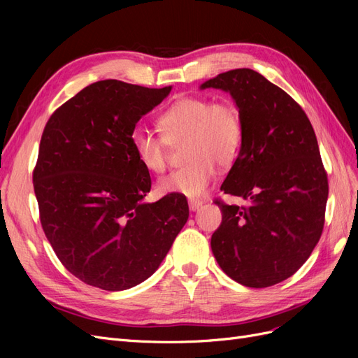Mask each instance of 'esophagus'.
<instances>
[{"label": "esophagus", "mask_w": 358, "mask_h": 358, "mask_svg": "<svg viewBox=\"0 0 358 358\" xmlns=\"http://www.w3.org/2000/svg\"><path fill=\"white\" fill-rule=\"evenodd\" d=\"M188 204H189V210L191 212H196V210H199L201 208L203 201L201 200H189Z\"/></svg>", "instance_id": "obj_1"}]
</instances>
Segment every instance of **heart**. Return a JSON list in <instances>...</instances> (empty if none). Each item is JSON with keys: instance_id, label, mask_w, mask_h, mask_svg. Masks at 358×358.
Wrapping results in <instances>:
<instances>
[{"instance_id": "b5f03b06", "label": "heart", "mask_w": 358, "mask_h": 358, "mask_svg": "<svg viewBox=\"0 0 358 358\" xmlns=\"http://www.w3.org/2000/svg\"><path fill=\"white\" fill-rule=\"evenodd\" d=\"M161 136L136 129L131 146L148 171H164L169 164V145L183 142V158L188 161L158 182L164 194L201 197L209 188L216 166L229 167L239 154L243 124L237 107L229 100L212 101L206 96H182L158 117Z\"/></svg>"}]
</instances>
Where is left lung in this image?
I'll use <instances>...</instances> for the list:
<instances>
[{
    "instance_id": "left-lung-1",
    "label": "left lung",
    "mask_w": 358,
    "mask_h": 358,
    "mask_svg": "<svg viewBox=\"0 0 358 358\" xmlns=\"http://www.w3.org/2000/svg\"><path fill=\"white\" fill-rule=\"evenodd\" d=\"M231 95L243 140L221 189L248 206L216 201L222 222L212 252L225 275L251 288L282 282L318 243L329 197L315 133L291 96L251 69H236L200 85Z\"/></svg>"
}]
</instances>
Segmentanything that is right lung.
Here are the masks:
<instances>
[{
	"label": "right lung",
	"mask_w": 358,
	"mask_h": 358,
	"mask_svg": "<svg viewBox=\"0 0 358 358\" xmlns=\"http://www.w3.org/2000/svg\"><path fill=\"white\" fill-rule=\"evenodd\" d=\"M170 91L100 80L45 127L32 176L41 227L64 267L85 284L107 291L142 284L188 221L180 194L143 201L150 176L131 146L136 124Z\"/></svg>",
	"instance_id": "obj_1"
}]
</instances>
